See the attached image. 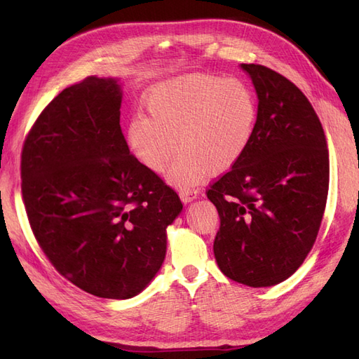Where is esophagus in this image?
Here are the masks:
<instances>
[{
	"instance_id": "1",
	"label": "esophagus",
	"mask_w": 359,
	"mask_h": 359,
	"mask_svg": "<svg viewBox=\"0 0 359 359\" xmlns=\"http://www.w3.org/2000/svg\"><path fill=\"white\" fill-rule=\"evenodd\" d=\"M198 194H199V191L194 189H182V190H180V199L184 203H189V202H193L194 199H196Z\"/></svg>"
}]
</instances>
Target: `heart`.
Segmentation results:
<instances>
[{
  "mask_svg": "<svg viewBox=\"0 0 359 359\" xmlns=\"http://www.w3.org/2000/svg\"><path fill=\"white\" fill-rule=\"evenodd\" d=\"M147 112L128 126L130 149L145 168L160 172L178 148L166 180L190 189L243 158L256 130L257 102L241 79L189 73L156 85Z\"/></svg>",
  "mask_w": 359,
  "mask_h": 359,
  "instance_id": "obj_1",
  "label": "heart"
}]
</instances>
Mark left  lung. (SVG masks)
<instances>
[{"instance_id":"left-lung-1","label":"left lung","mask_w":359,"mask_h":359,"mask_svg":"<svg viewBox=\"0 0 359 359\" xmlns=\"http://www.w3.org/2000/svg\"><path fill=\"white\" fill-rule=\"evenodd\" d=\"M240 67L257 94V121L243 158L206 193L220 215L214 256L226 277L269 287L295 273L316 241L328 196V149L298 86L259 64Z\"/></svg>"}]
</instances>
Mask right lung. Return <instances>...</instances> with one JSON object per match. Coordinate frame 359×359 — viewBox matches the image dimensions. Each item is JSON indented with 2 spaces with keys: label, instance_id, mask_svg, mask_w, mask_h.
<instances>
[{
  "label": "right lung",
  "instance_id": "obj_1",
  "mask_svg": "<svg viewBox=\"0 0 359 359\" xmlns=\"http://www.w3.org/2000/svg\"><path fill=\"white\" fill-rule=\"evenodd\" d=\"M123 85L90 76L62 90L32 126L20 177L31 229L61 276L91 295H139L166 256L178 194L130 154Z\"/></svg>",
  "mask_w": 359,
  "mask_h": 359
}]
</instances>
